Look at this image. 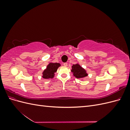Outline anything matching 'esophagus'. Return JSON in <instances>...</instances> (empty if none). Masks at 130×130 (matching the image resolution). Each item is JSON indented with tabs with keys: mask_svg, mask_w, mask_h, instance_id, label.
<instances>
[{
	"mask_svg": "<svg viewBox=\"0 0 130 130\" xmlns=\"http://www.w3.org/2000/svg\"><path fill=\"white\" fill-rule=\"evenodd\" d=\"M63 64V66H65V67H67V66H68V63H64Z\"/></svg>",
	"mask_w": 130,
	"mask_h": 130,
	"instance_id": "1",
	"label": "esophagus"
}]
</instances>
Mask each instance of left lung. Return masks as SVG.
Segmentation results:
<instances>
[{
	"mask_svg": "<svg viewBox=\"0 0 130 130\" xmlns=\"http://www.w3.org/2000/svg\"><path fill=\"white\" fill-rule=\"evenodd\" d=\"M71 72L75 77L79 79L84 78L88 75L87 71L84 68H82L78 63L72 66Z\"/></svg>",
	"mask_w": 130,
	"mask_h": 130,
	"instance_id": "8db88e82",
	"label": "left lung"
}]
</instances>
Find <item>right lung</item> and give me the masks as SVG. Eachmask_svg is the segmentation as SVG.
Instances as JSON below:
<instances>
[{
  "mask_svg": "<svg viewBox=\"0 0 130 130\" xmlns=\"http://www.w3.org/2000/svg\"><path fill=\"white\" fill-rule=\"evenodd\" d=\"M61 66V64L59 63H52L50 62L46 66V69L44 70L42 73V77L45 79L53 78L55 76V73L57 72V70L59 67Z\"/></svg>",
  "mask_w": 130,
  "mask_h": 130,
  "instance_id": "add662e5",
  "label": "right lung"
}]
</instances>
